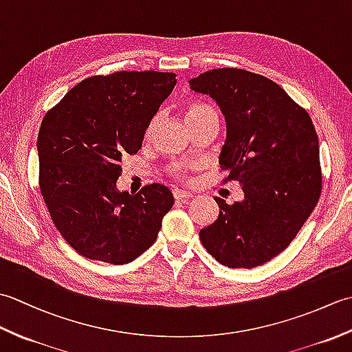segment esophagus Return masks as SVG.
<instances>
[{
	"label": "esophagus",
	"instance_id": "obj_1",
	"mask_svg": "<svg viewBox=\"0 0 352 352\" xmlns=\"http://www.w3.org/2000/svg\"><path fill=\"white\" fill-rule=\"evenodd\" d=\"M172 195H174V198H175L177 201H183V203H186V201H188V199L192 197V193L188 192V190L174 189V190H172Z\"/></svg>",
	"mask_w": 352,
	"mask_h": 352
}]
</instances>
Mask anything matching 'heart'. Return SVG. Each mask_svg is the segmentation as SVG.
I'll list each match as a JSON object with an SVG mask.
<instances>
[{"label":"heart","mask_w":352,"mask_h":352,"mask_svg":"<svg viewBox=\"0 0 352 352\" xmlns=\"http://www.w3.org/2000/svg\"><path fill=\"white\" fill-rule=\"evenodd\" d=\"M207 113H214L213 109L208 106V104H204V102H190L188 107H186V121H188V124L197 121V119H199L201 116H204ZM157 124V118L153 119L151 125H149V129L146 131V134L151 133L154 130V126Z\"/></svg>","instance_id":"obj_1"}]
</instances>
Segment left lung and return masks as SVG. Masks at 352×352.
<instances>
[{"mask_svg": "<svg viewBox=\"0 0 352 352\" xmlns=\"http://www.w3.org/2000/svg\"><path fill=\"white\" fill-rule=\"evenodd\" d=\"M189 85L214 100L226 118L219 164L243 190L234 204L214 197L219 216L199 231L201 243L223 266L263 265L287 248L318 204L315 126L284 89L258 74L212 69Z\"/></svg>", "mask_w": 352, "mask_h": 352, "instance_id": "left-lung-1", "label": "left lung"}]
</instances>
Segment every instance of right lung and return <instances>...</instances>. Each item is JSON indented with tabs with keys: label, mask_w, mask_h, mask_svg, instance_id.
I'll list each match as a JSON object with an SVG mask.
<instances>
[{
	"label": "right lung",
	"mask_w": 352,
	"mask_h": 352,
	"mask_svg": "<svg viewBox=\"0 0 352 352\" xmlns=\"http://www.w3.org/2000/svg\"><path fill=\"white\" fill-rule=\"evenodd\" d=\"M175 77L157 71L89 77L45 115L36 144L41 193L56 228L83 257L125 265L155 242L174 204L170 190L153 183L130 195L116 182Z\"/></svg>",
	"instance_id": "add662e5"
}]
</instances>
